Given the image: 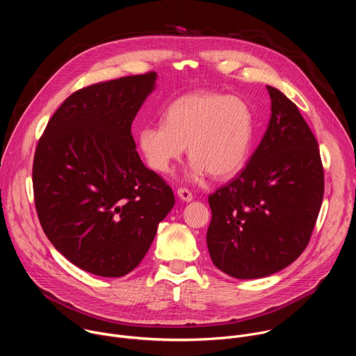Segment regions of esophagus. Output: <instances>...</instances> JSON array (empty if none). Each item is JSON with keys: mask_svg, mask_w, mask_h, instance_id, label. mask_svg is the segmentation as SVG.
Wrapping results in <instances>:
<instances>
[{"mask_svg": "<svg viewBox=\"0 0 356 356\" xmlns=\"http://www.w3.org/2000/svg\"><path fill=\"white\" fill-rule=\"evenodd\" d=\"M177 195L180 197V200L187 201V202L193 200V194H191V191H190L188 188H184V187H180V188L177 190Z\"/></svg>", "mask_w": 356, "mask_h": 356, "instance_id": "obj_1", "label": "esophagus"}]
</instances>
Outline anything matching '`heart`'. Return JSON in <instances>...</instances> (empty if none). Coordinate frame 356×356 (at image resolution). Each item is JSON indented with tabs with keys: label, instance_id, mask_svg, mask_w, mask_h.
I'll list each match as a JSON object with an SVG mask.
<instances>
[{
	"label": "heart",
	"instance_id": "b5f03b06",
	"mask_svg": "<svg viewBox=\"0 0 356 356\" xmlns=\"http://www.w3.org/2000/svg\"><path fill=\"white\" fill-rule=\"evenodd\" d=\"M163 121L138 131L140 154L150 169L168 173L187 146L193 179L207 172L217 179L236 175L255 134V115L245 99L210 91L179 97L166 108Z\"/></svg>",
	"mask_w": 356,
	"mask_h": 356
}]
</instances>
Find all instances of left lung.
Returning <instances> with one entry per match:
<instances>
[{
  "label": "left lung",
  "mask_w": 356,
  "mask_h": 356,
  "mask_svg": "<svg viewBox=\"0 0 356 356\" xmlns=\"http://www.w3.org/2000/svg\"><path fill=\"white\" fill-rule=\"evenodd\" d=\"M268 129L245 169L210 194L207 246L236 279H259L293 264L309 245L324 195L320 149L297 106L266 87Z\"/></svg>",
  "instance_id": "8db88e82"
}]
</instances>
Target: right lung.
<instances>
[{"label": "right lung", "mask_w": 356, "mask_h": 356, "mask_svg": "<svg viewBox=\"0 0 356 356\" xmlns=\"http://www.w3.org/2000/svg\"><path fill=\"white\" fill-rule=\"evenodd\" d=\"M156 77L149 72L77 90L36 146L40 225L67 261L97 276L134 270L175 206L170 186L142 163L131 134Z\"/></svg>", "instance_id": "1"}]
</instances>
